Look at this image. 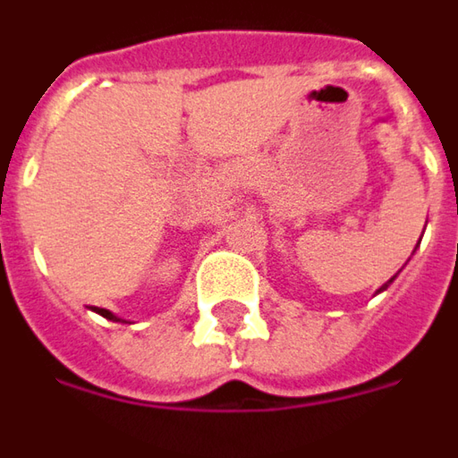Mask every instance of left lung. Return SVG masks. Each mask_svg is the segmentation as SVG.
Masks as SVG:
<instances>
[{
  "label": "left lung",
  "mask_w": 458,
  "mask_h": 458,
  "mask_svg": "<svg viewBox=\"0 0 458 458\" xmlns=\"http://www.w3.org/2000/svg\"><path fill=\"white\" fill-rule=\"evenodd\" d=\"M396 275H399V273H396ZM396 275H394V277H389V280H386V283L382 284V287H379V290H377V293H374V295H379V293H385L386 287H389V284H392V283H394V280H396Z\"/></svg>",
  "instance_id": "1"
}]
</instances>
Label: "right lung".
<instances>
[{
	"label": "right lung",
	"mask_w": 458,
	"mask_h": 458,
	"mask_svg": "<svg viewBox=\"0 0 458 458\" xmlns=\"http://www.w3.org/2000/svg\"><path fill=\"white\" fill-rule=\"evenodd\" d=\"M96 312L101 315V318L111 319V322H126V319H121L118 315H114V312H108V310H104V307H96Z\"/></svg>",
	"instance_id": "add662e5"
}]
</instances>
